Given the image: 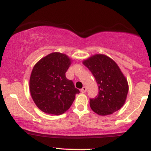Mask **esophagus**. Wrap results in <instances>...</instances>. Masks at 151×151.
<instances>
[{
	"label": "esophagus",
	"instance_id": "34e87169",
	"mask_svg": "<svg viewBox=\"0 0 151 151\" xmlns=\"http://www.w3.org/2000/svg\"><path fill=\"white\" fill-rule=\"evenodd\" d=\"M86 91V86H83L82 89H81V93H85Z\"/></svg>",
	"mask_w": 151,
	"mask_h": 151
}]
</instances>
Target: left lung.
Masks as SVG:
<instances>
[{"instance_id":"obj_1","label":"left lung","mask_w":151,"mask_h":151,"mask_svg":"<svg viewBox=\"0 0 151 151\" xmlns=\"http://www.w3.org/2000/svg\"><path fill=\"white\" fill-rule=\"evenodd\" d=\"M96 79L99 93L89 101L91 110L100 116L117 111L125 104L129 84L115 62L106 55L96 54L82 62Z\"/></svg>"}]
</instances>
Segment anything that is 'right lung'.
Returning a JSON list of instances; mask_svg holds the SVG:
<instances>
[{
    "label": "right lung",
    "mask_w": 151,
    "mask_h": 151,
    "mask_svg": "<svg viewBox=\"0 0 151 151\" xmlns=\"http://www.w3.org/2000/svg\"><path fill=\"white\" fill-rule=\"evenodd\" d=\"M72 64L67 55L52 52L34 66L30 78V91L38 109L46 114L60 115L68 110L79 90L65 73Z\"/></svg>",
    "instance_id": "right-lung-1"
}]
</instances>
